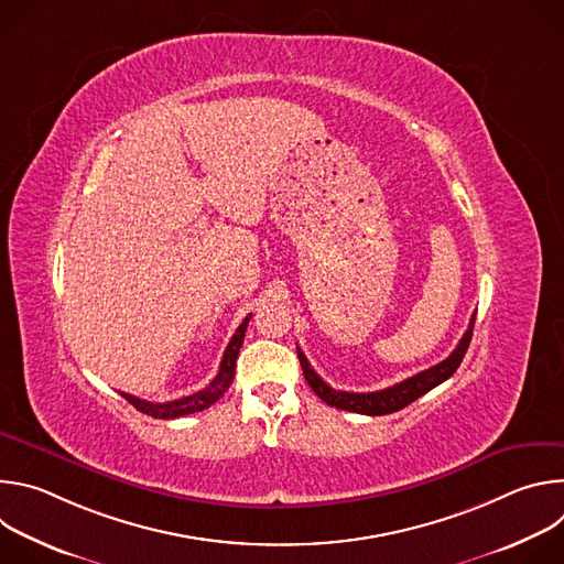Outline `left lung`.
<instances>
[{
    "label": "left lung",
    "instance_id": "left-lung-1",
    "mask_svg": "<svg viewBox=\"0 0 564 564\" xmlns=\"http://www.w3.org/2000/svg\"><path fill=\"white\" fill-rule=\"evenodd\" d=\"M473 324H475V316L470 318V324H468L464 337L459 339L457 348L444 361H440L437 366H431L429 370H422L404 381H399L390 388L375 390V392H346V390L330 388L312 370V366L307 364L301 348H296V352H299V361H301L307 386L316 392V397L321 401H326L328 406L350 411V413H361V415H388V413L406 409L417 397L426 394L429 390H433L435 386H440L442 381L453 377V372L459 368V364L468 350V344L473 337Z\"/></svg>",
    "mask_w": 564,
    "mask_h": 564
}]
</instances>
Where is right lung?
Here are the masks:
<instances>
[{
    "label": "right lung",
    "instance_id": "add662e5",
    "mask_svg": "<svg viewBox=\"0 0 564 564\" xmlns=\"http://www.w3.org/2000/svg\"><path fill=\"white\" fill-rule=\"evenodd\" d=\"M252 316V314H250ZM250 316L243 318V324H240L231 337V341L227 344L225 348V355H223V361H220V368H218V375L212 379L209 386H205L203 390L194 392V394H187V397H181V399H174V401H165V404H153V401H147V399H138L133 394H127L122 392V397L129 401V404L133 409H138L140 413L149 415V417H155V420H176V417H185V415H192V413H198V411H205L209 409L212 404H216V401L227 392V388L231 386V379H234V372H236V359H238V352H240V346H243V339H246V330H248V324H250Z\"/></svg>",
    "mask_w": 564,
    "mask_h": 564
}]
</instances>
